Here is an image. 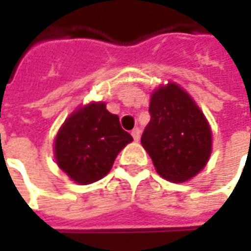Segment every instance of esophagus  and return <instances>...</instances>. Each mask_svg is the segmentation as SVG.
Listing matches in <instances>:
<instances>
[{
  "mask_svg": "<svg viewBox=\"0 0 251 251\" xmlns=\"http://www.w3.org/2000/svg\"><path fill=\"white\" fill-rule=\"evenodd\" d=\"M140 133H141V131H140L138 127H136V129H133V130H131V136H133V138H134V141H138V140H140Z\"/></svg>",
  "mask_w": 251,
  "mask_h": 251,
  "instance_id": "obj_1",
  "label": "esophagus"
}]
</instances>
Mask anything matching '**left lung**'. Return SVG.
Listing matches in <instances>:
<instances>
[{"label": "left lung", "mask_w": 251, "mask_h": 251, "mask_svg": "<svg viewBox=\"0 0 251 251\" xmlns=\"http://www.w3.org/2000/svg\"><path fill=\"white\" fill-rule=\"evenodd\" d=\"M151 122L141 144L161 177L184 183L204 168L212 152L210 124L177 83L160 84L151 95Z\"/></svg>", "instance_id": "obj_1"}]
</instances>
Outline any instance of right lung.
Listing matches in <instances>:
<instances>
[{
    "label": "right lung",
    "mask_w": 251,
    "mask_h": 251,
    "mask_svg": "<svg viewBox=\"0 0 251 251\" xmlns=\"http://www.w3.org/2000/svg\"><path fill=\"white\" fill-rule=\"evenodd\" d=\"M133 141L121 127L118 115L104 102L79 106L57 131L53 154L59 168L77 184L98 181L113 168L115 157Z\"/></svg>",
    "instance_id": "right-lung-1"
}]
</instances>
